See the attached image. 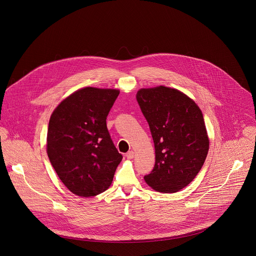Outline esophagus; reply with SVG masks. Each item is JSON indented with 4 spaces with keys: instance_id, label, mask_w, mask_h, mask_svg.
I'll return each mask as SVG.
<instances>
[{
    "instance_id": "1",
    "label": "esophagus",
    "mask_w": 256,
    "mask_h": 256,
    "mask_svg": "<svg viewBox=\"0 0 256 256\" xmlns=\"http://www.w3.org/2000/svg\"><path fill=\"white\" fill-rule=\"evenodd\" d=\"M126 158L128 159H132L134 158V152L132 150H130V152H128L126 154Z\"/></svg>"
}]
</instances>
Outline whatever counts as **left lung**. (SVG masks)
<instances>
[{
  "label": "left lung",
  "instance_id": "8db88e82",
  "mask_svg": "<svg viewBox=\"0 0 256 256\" xmlns=\"http://www.w3.org/2000/svg\"><path fill=\"white\" fill-rule=\"evenodd\" d=\"M136 100L156 150V164L145 182L158 192L176 193L195 178L206 158L209 140L202 110L165 86L140 89Z\"/></svg>",
  "mask_w": 256,
  "mask_h": 256
}]
</instances>
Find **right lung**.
Masks as SVG:
<instances>
[{
  "mask_svg": "<svg viewBox=\"0 0 256 256\" xmlns=\"http://www.w3.org/2000/svg\"><path fill=\"white\" fill-rule=\"evenodd\" d=\"M119 93L116 89L82 88L62 100L50 116V162L76 195L88 198L104 192L122 161L106 126Z\"/></svg>",
  "mask_w": 256,
  "mask_h": 256,
  "instance_id": "add662e5",
  "label": "right lung"
}]
</instances>
